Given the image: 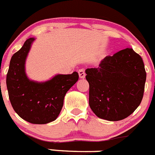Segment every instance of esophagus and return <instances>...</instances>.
<instances>
[{
  "mask_svg": "<svg viewBox=\"0 0 155 155\" xmlns=\"http://www.w3.org/2000/svg\"><path fill=\"white\" fill-rule=\"evenodd\" d=\"M79 72V76L80 77V79H84L85 76H86V72H85V70L83 69H81L78 71Z\"/></svg>",
  "mask_w": 155,
  "mask_h": 155,
  "instance_id": "obj_1",
  "label": "esophagus"
}]
</instances>
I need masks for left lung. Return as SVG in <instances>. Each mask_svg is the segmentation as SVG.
Returning <instances> with one entry per match:
<instances>
[{
    "label": "left lung",
    "instance_id": "8db88e82",
    "mask_svg": "<svg viewBox=\"0 0 155 155\" xmlns=\"http://www.w3.org/2000/svg\"><path fill=\"white\" fill-rule=\"evenodd\" d=\"M86 73L90 85L89 104L98 117L121 120L140 104L146 72L141 57L132 48L106 56L98 68L87 69Z\"/></svg>",
    "mask_w": 155,
    "mask_h": 155
}]
</instances>
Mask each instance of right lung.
<instances>
[{"label":"right lung","instance_id":"1","mask_svg":"<svg viewBox=\"0 0 155 155\" xmlns=\"http://www.w3.org/2000/svg\"><path fill=\"white\" fill-rule=\"evenodd\" d=\"M35 38H29L10 61L7 88L14 110L25 120L45 124L56 120L63 106L65 95L79 79L78 72L57 74L45 82L31 80L25 62Z\"/></svg>","mask_w":155,"mask_h":155}]
</instances>
